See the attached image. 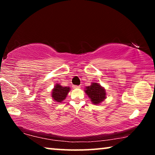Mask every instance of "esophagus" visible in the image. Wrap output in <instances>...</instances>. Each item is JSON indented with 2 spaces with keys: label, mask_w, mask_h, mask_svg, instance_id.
Here are the masks:
<instances>
[{
  "label": "esophagus",
  "mask_w": 155,
  "mask_h": 155,
  "mask_svg": "<svg viewBox=\"0 0 155 155\" xmlns=\"http://www.w3.org/2000/svg\"><path fill=\"white\" fill-rule=\"evenodd\" d=\"M80 85H74L73 86V88H80Z\"/></svg>",
  "instance_id": "obj_1"
}]
</instances>
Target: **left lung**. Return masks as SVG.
I'll return each mask as SVG.
<instances>
[{"label": "left lung", "instance_id": "obj_1", "mask_svg": "<svg viewBox=\"0 0 155 155\" xmlns=\"http://www.w3.org/2000/svg\"><path fill=\"white\" fill-rule=\"evenodd\" d=\"M84 92L94 104H99L106 98V91L104 88L98 83H92L90 86L86 87Z\"/></svg>", "mask_w": 155, "mask_h": 155}]
</instances>
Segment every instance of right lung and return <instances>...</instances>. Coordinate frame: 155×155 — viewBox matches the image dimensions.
<instances>
[{
    "label": "right lung",
    "mask_w": 155,
    "mask_h": 155,
    "mask_svg": "<svg viewBox=\"0 0 155 155\" xmlns=\"http://www.w3.org/2000/svg\"><path fill=\"white\" fill-rule=\"evenodd\" d=\"M69 91L70 87H62L59 84H56L52 91L51 96L57 102H61L67 97Z\"/></svg>",
    "instance_id": "add662e5"
}]
</instances>
